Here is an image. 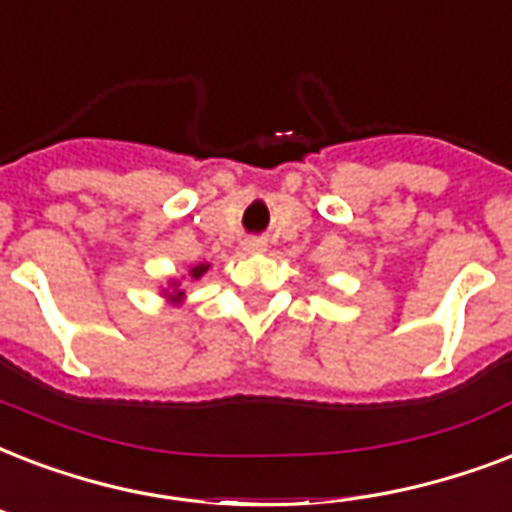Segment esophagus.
<instances>
[{
	"mask_svg": "<svg viewBox=\"0 0 512 512\" xmlns=\"http://www.w3.org/2000/svg\"><path fill=\"white\" fill-rule=\"evenodd\" d=\"M243 251H248V253H264V251H267V243H264V240H256V237H253V240H245Z\"/></svg>",
	"mask_w": 512,
	"mask_h": 512,
	"instance_id": "34e87169",
	"label": "esophagus"
}]
</instances>
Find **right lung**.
I'll return each mask as SVG.
<instances>
[{"instance_id": "right-lung-1", "label": "right lung", "mask_w": 512, "mask_h": 512, "mask_svg": "<svg viewBox=\"0 0 512 512\" xmlns=\"http://www.w3.org/2000/svg\"><path fill=\"white\" fill-rule=\"evenodd\" d=\"M208 267H211V264H197V267L189 269V277H192V280H200V277L205 275V272H208ZM178 285H181V283H178V280H170L168 288L162 291V296H165V299H168V301H173V304H178V301H184V291H181Z\"/></svg>"}]
</instances>
